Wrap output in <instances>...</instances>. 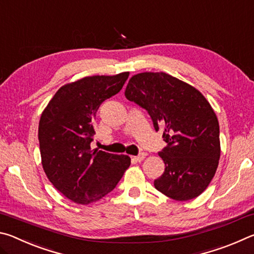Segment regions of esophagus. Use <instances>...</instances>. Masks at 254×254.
Masks as SVG:
<instances>
[{"label": "esophagus", "mask_w": 254, "mask_h": 254, "mask_svg": "<svg viewBox=\"0 0 254 254\" xmlns=\"http://www.w3.org/2000/svg\"><path fill=\"white\" fill-rule=\"evenodd\" d=\"M145 156H147V153L145 152H142V153H140V154H137V156H135V157H133V159H134L135 161H142L143 159L145 158Z\"/></svg>", "instance_id": "obj_1"}]
</instances>
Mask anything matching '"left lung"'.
I'll return each mask as SVG.
<instances>
[{"label": "left lung", "mask_w": 254, "mask_h": 254, "mask_svg": "<svg viewBox=\"0 0 254 254\" xmlns=\"http://www.w3.org/2000/svg\"><path fill=\"white\" fill-rule=\"evenodd\" d=\"M124 94L147 110L156 131L163 128L167 147L159 156L165 171L154 187L175 200L199 196L221 156L220 126L208 101L191 85L162 71L132 76Z\"/></svg>", "instance_id": "1"}]
</instances>
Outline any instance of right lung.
Wrapping results in <instances>:
<instances>
[{
    "mask_svg": "<svg viewBox=\"0 0 254 254\" xmlns=\"http://www.w3.org/2000/svg\"><path fill=\"white\" fill-rule=\"evenodd\" d=\"M128 72L88 76L58 89L39 122L42 168L55 188L87 205L111 192L131 165L126 154L91 149L98 107L121 91Z\"/></svg>",
    "mask_w": 254,
    "mask_h": 254,
    "instance_id": "right-lung-1",
    "label": "right lung"
}]
</instances>
